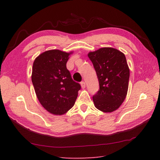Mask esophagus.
I'll return each instance as SVG.
<instances>
[{
    "mask_svg": "<svg viewBox=\"0 0 160 160\" xmlns=\"http://www.w3.org/2000/svg\"><path fill=\"white\" fill-rule=\"evenodd\" d=\"M80 84H81V87H82V89H84V88H85L86 84H85V82H84V81H82V82H80Z\"/></svg>",
    "mask_w": 160,
    "mask_h": 160,
    "instance_id": "obj_1",
    "label": "esophagus"
}]
</instances>
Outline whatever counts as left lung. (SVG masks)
<instances>
[{"label":"left lung","instance_id":"left-lung-1","mask_svg":"<svg viewBox=\"0 0 160 160\" xmlns=\"http://www.w3.org/2000/svg\"><path fill=\"white\" fill-rule=\"evenodd\" d=\"M99 81L100 89L93 96L95 106L101 111L112 112L120 107L127 94L130 72L123 53L111 47L88 54Z\"/></svg>","mask_w":160,"mask_h":160}]
</instances>
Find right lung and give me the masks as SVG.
I'll list each match as a JSON object with an SVG mask.
<instances>
[{"label": "right lung", "mask_w": 160, "mask_h": 160, "mask_svg": "<svg viewBox=\"0 0 160 160\" xmlns=\"http://www.w3.org/2000/svg\"><path fill=\"white\" fill-rule=\"evenodd\" d=\"M71 53L57 49L47 51L33 64L32 80L37 98L42 106L54 115H62L72 108L81 89L67 69Z\"/></svg>", "instance_id": "right-lung-1"}]
</instances>
